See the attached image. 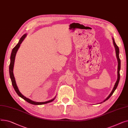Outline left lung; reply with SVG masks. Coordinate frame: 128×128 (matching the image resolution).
<instances>
[{"label": "left lung", "mask_w": 128, "mask_h": 128, "mask_svg": "<svg viewBox=\"0 0 128 128\" xmlns=\"http://www.w3.org/2000/svg\"><path fill=\"white\" fill-rule=\"evenodd\" d=\"M112 40H113V43H114V46H115V50H116V56H117V60H118V78H117V82L115 84V86H114V88L112 91V92L110 93V94L109 95V96L107 97L106 98V99L105 100H104V102L106 101V100H108L112 95V94L114 93V91H115V90L116 89L118 85V84H119V80H120V58H119V48L118 46H117V45L116 44L115 42V40H114V39L112 38Z\"/></svg>", "instance_id": "1"}]
</instances>
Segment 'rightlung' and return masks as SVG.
<instances>
[{"instance_id":"right-lung-1","label":"right lung","mask_w":128,"mask_h":128,"mask_svg":"<svg viewBox=\"0 0 128 128\" xmlns=\"http://www.w3.org/2000/svg\"><path fill=\"white\" fill-rule=\"evenodd\" d=\"M26 35L24 34L21 38V39H20L18 43L16 46L14 47V48L12 49V52H11V57H10V66H9V74H10V78L11 80V82H12V86L14 88L16 92V93L18 94V96H20L21 98H22L23 99H24V100H25L26 102H28V103L33 104V105H42V104H46L50 102H52L53 100H54V98H53L51 100H48V101L46 102H34L33 100H31L26 98L25 96H24L23 95H22V94L21 93L18 89V86H16V82L15 80V78L14 77V75H13V66H14V60H15V57L16 56V52L18 51V49L19 47L20 46V44H21V43L23 41V40L25 39V37H26Z\"/></svg>"}]
</instances>
